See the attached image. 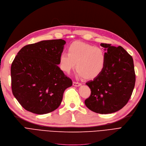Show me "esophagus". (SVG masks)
<instances>
[{
	"mask_svg": "<svg viewBox=\"0 0 146 146\" xmlns=\"http://www.w3.org/2000/svg\"><path fill=\"white\" fill-rule=\"evenodd\" d=\"M73 85H74V86L78 87V86H81L82 83H78V82H73Z\"/></svg>",
	"mask_w": 146,
	"mask_h": 146,
	"instance_id": "esophagus-1",
	"label": "esophagus"
}]
</instances>
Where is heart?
Returning <instances> with one entry per match:
<instances>
[{
  "label": "heart",
  "mask_w": 146,
  "mask_h": 146,
  "mask_svg": "<svg viewBox=\"0 0 146 146\" xmlns=\"http://www.w3.org/2000/svg\"><path fill=\"white\" fill-rule=\"evenodd\" d=\"M68 53L60 56V66L69 73L75 67L78 74L86 79L97 77L104 69L106 57L104 50L83 42H75L68 48Z\"/></svg>",
  "instance_id": "b5f03b06"
}]
</instances>
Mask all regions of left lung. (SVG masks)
<instances>
[{"label": "left lung", "instance_id": "1", "mask_svg": "<svg viewBox=\"0 0 146 146\" xmlns=\"http://www.w3.org/2000/svg\"><path fill=\"white\" fill-rule=\"evenodd\" d=\"M100 45L106 51V65L97 77L86 83L91 94L84 103L94 112L112 113L122 109L131 97L135 84L133 60L121 46Z\"/></svg>", "mask_w": 146, "mask_h": 146}]
</instances>
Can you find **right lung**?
Masks as SVG:
<instances>
[{
	"label": "right lung",
	"instance_id": "add662e5",
	"mask_svg": "<svg viewBox=\"0 0 146 146\" xmlns=\"http://www.w3.org/2000/svg\"><path fill=\"white\" fill-rule=\"evenodd\" d=\"M64 40H43L23 47L11 67L14 96L29 112L42 115L57 109L72 82L58 66Z\"/></svg>",
	"mask_w": 146,
	"mask_h": 146
}]
</instances>
